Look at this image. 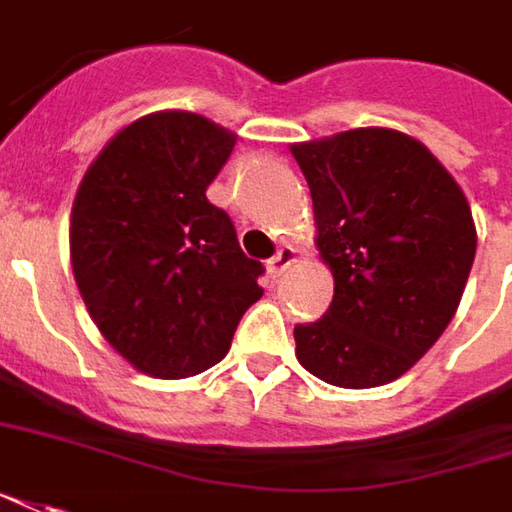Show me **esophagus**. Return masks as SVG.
<instances>
[{"label": "esophagus", "mask_w": 512, "mask_h": 512, "mask_svg": "<svg viewBox=\"0 0 512 512\" xmlns=\"http://www.w3.org/2000/svg\"><path fill=\"white\" fill-rule=\"evenodd\" d=\"M295 262H298V250L292 248V245H284V248H278L276 256L267 262V273H270V278H281Z\"/></svg>", "instance_id": "esophagus-1"}]
</instances>
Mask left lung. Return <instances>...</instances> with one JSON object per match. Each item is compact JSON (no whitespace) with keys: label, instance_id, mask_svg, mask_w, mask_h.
Instances as JSON below:
<instances>
[{"label":"left lung","instance_id":"obj_1","mask_svg":"<svg viewBox=\"0 0 512 512\" xmlns=\"http://www.w3.org/2000/svg\"><path fill=\"white\" fill-rule=\"evenodd\" d=\"M290 153L334 276L326 315L295 326V357L334 387L393 382L460 306L477 253L471 206L449 169L401 130H345Z\"/></svg>","mask_w":512,"mask_h":512}]
</instances>
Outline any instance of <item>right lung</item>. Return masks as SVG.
<instances>
[{"label":"right lung","instance_id":"1","mask_svg":"<svg viewBox=\"0 0 512 512\" xmlns=\"http://www.w3.org/2000/svg\"><path fill=\"white\" fill-rule=\"evenodd\" d=\"M236 133L192 111H155L122 128L74 195L69 253L91 320L119 357L155 379L217 365L264 267L206 189Z\"/></svg>","mask_w":512,"mask_h":512}]
</instances>
